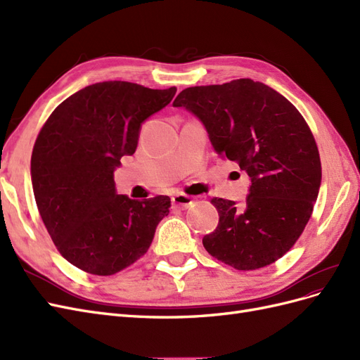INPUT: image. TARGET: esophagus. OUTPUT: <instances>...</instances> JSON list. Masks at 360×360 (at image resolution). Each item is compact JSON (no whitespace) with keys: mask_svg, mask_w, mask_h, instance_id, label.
Segmentation results:
<instances>
[{"mask_svg":"<svg viewBox=\"0 0 360 360\" xmlns=\"http://www.w3.org/2000/svg\"><path fill=\"white\" fill-rule=\"evenodd\" d=\"M193 198L189 197V195H184V193H177L172 197V205L174 209H180V210H186L189 207H192L193 204Z\"/></svg>","mask_w":360,"mask_h":360,"instance_id":"esophagus-1","label":"esophagus"}]
</instances>
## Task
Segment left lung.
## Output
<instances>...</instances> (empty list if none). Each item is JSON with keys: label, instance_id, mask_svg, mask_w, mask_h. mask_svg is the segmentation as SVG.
<instances>
[{"label": "left lung", "instance_id": "left-lung-1", "mask_svg": "<svg viewBox=\"0 0 360 360\" xmlns=\"http://www.w3.org/2000/svg\"><path fill=\"white\" fill-rule=\"evenodd\" d=\"M174 106L197 115L219 158L252 181L242 207L212 200L219 224L204 236L205 250L237 270L275 263L297 242L319 197L321 162L308 123L284 96L248 78L189 86Z\"/></svg>", "mask_w": 360, "mask_h": 360}]
</instances>
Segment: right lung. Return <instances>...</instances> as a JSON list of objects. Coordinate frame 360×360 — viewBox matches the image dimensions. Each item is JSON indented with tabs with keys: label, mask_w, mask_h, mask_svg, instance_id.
I'll use <instances>...</instances> for the list:
<instances>
[{
	"label": "right lung",
	"mask_w": 360,
	"mask_h": 360,
	"mask_svg": "<svg viewBox=\"0 0 360 360\" xmlns=\"http://www.w3.org/2000/svg\"><path fill=\"white\" fill-rule=\"evenodd\" d=\"M176 91L97 82L61 102L40 129L31 155L32 191L53 245L75 267L110 276L153 242L169 213V197L138 201L118 195L114 169L135 153L141 123Z\"/></svg>",
	"instance_id": "1"
}]
</instances>
